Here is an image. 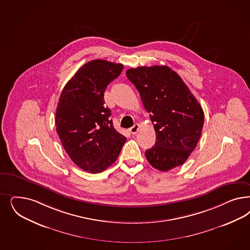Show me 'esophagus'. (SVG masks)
Instances as JSON below:
<instances>
[{"label":"esophagus","mask_w":250,"mask_h":250,"mask_svg":"<svg viewBox=\"0 0 250 250\" xmlns=\"http://www.w3.org/2000/svg\"><path fill=\"white\" fill-rule=\"evenodd\" d=\"M139 129H140V125L139 124H134L131 128H129V131L131 134H135V133H137Z\"/></svg>","instance_id":"obj_1"}]
</instances>
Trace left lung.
<instances>
[{
  "label": "left lung",
  "mask_w": 250,
  "mask_h": 250,
  "mask_svg": "<svg viewBox=\"0 0 250 250\" xmlns=\"http://www.w3.org/2000/svg\"><path fill=\"white\" fill-rule=\"evenodd\" d=\"M126 75L150 113L155 145L145 152L150 165L168 171L185 163L201 138L204 113L185 83L167 66L130 68Z\"/></svg>",
  "instance_id": "obj_1"
}]
</instances>
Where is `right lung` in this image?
Returning <instances> with one entry per match:
<instances>
[{
    "instance_id": "obj_1",
    "label": "right lung",
    "mask_w": 250,
    "mask_h": 250,
    "mask_svg": "<svg viewBox=\"0 0 250 250\" xmlns=\"http://www.w3.org/2000/svg\"><path fill=\"white\" fill-rule=\"evenodd\" d=\"M122 70L121 63L88 62L65 84L58 102L55 125L62 145L74 164L92 174L109 167L126 142L104 105L106 86Z\"/></svg>"
}]
</instances>
